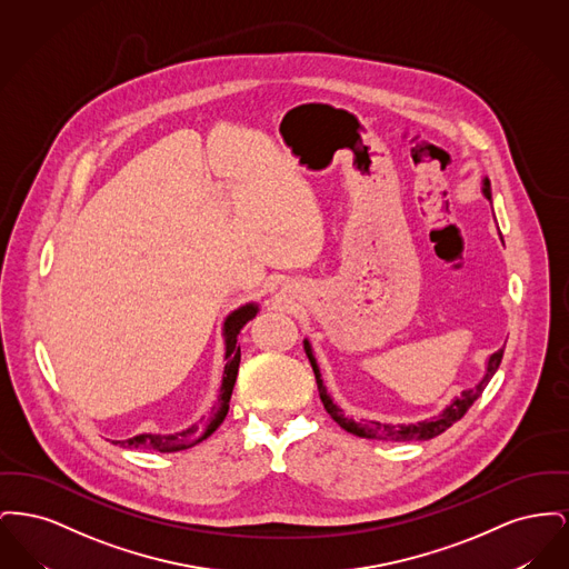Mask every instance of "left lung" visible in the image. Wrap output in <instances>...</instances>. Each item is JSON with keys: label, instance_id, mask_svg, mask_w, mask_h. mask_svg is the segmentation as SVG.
Listing matches in <instances>:
<instances>
[{"label": "left lung", "instance_id": "obj_1", "mask_svg": "<svg viewBox=\"0 0 569 569\" xmlns=\"http://www.w3.org/2000/svg\"><path fill=\"white\" fill-rule=\"evenodd\" d=\"M485 196L490 198V181H485ZM305 352L309 356V362L313 367L316 373V381H318V390H320V399L325 403V409L330 413V418L346 429L348 433L358 435V437H367V439H381V441H425V439H433L437 435L443 433L446 429H450L455 422H459L460 418L467 413V409L476 403V399L485 392L488 381L495 376V371L501 365L503 358V350L492 353L488 358L487 376L476 386L469 390H462V395L457 397L450 406L446 407L439 416H435L431 420L418 422V425H381V422H356L352 418H346L343 411L332 403V399L326 395L325 383L320 378V369L316 365L313 352L309 348V343L305 341Z\"/></svg>", "mask_w": 569, "mask_h": 569}]
</instances>
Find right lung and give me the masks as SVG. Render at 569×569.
<instances>
[{"label": "right lung", "instance_id": "add662e5", "mask_svg": "<svg viewBox=\"0 0 569 569\" xmlns=\"http://www.w3.org/2000/svg\"><path fill=\"white\" fill-rule=\"evenodd\" d=\"M258 313L256 305H244L239 311H234L228 320H226V369H223V381H221V390H219V399L211 409V413L207 418L200 420V425H193L188 431L174 435H136L132 439H123L117 441L123 448H136V450H153V452H179V450H188L191 446L204 441L209 435L216 431L217 427L223 422L228 406H230V397H232V388L237 381L239 373V362H241V348L237 346V335L241 332L249 320H253Z\"/></svg>", "mask_w": 569, "mask_h": 569}]
</instances>
